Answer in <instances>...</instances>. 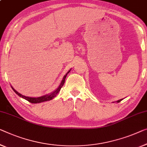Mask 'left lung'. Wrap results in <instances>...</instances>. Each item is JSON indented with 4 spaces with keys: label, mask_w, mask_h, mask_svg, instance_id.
I'll return each instance as SVG.
<instances>
[{
    "label": "left lung",
    "mask_w": 147,
    "mask_h": 147,
    "mask_svg": "<svg viewBox=\"0 0 147 147\" xmlns=\"http://www.w3.org/2000/svg\"><path fill=\"white\" fill-rule=\"evenodd\" d=\"M122 100H123V99H121V100H117V103H119V102H121Z\"/></svg>",
    "instance_id": "8db88e82"
}]
</instances>
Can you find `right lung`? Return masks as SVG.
Here are the masks:
<instances>
[{
	"label": "right lung",
	"mask_w": 147,
	"mask_h": 147,
	"mask_svg": "<svg viewBox=\"0 0 147 147\" xmlns=\"http://www.w3.org/2000/svg\"><path fill=\"white\" fill-rule=\"evenodd\" d=\"M71 69H70L69 71L67 72V73L65 74L64 76H63V80L61 82L60 85L58 86L57 88L55 90H54L53 92H52L51 93L49 94H45V95L39 96V97H35V98L28 97V96H24V95H22L21 94H20L19 92H18L16 90L14 89V88H13L12 86H11V87H12V90L14 91V92L16 93L17 95H18L20 97H22V98H24V99L26 100H27V101L32 103V104H38V103H41V102H45V101H49V100H51L53 99V98H54L55 97V96H57V94L59 92V91L61 90V88L63 86V84H64L65 81V78H66L68 73H69V72L71 71Z\"/></svg>",
	"instance_id": "right-lung-1"
}]
</instances>
